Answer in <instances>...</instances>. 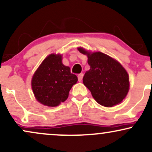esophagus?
<instances>
[{"label": "esophagus", "mask_w": 152, "mask_h": 152, "mask_svg": "<svg viewBox=\"0 0 152 152\" xmlns=\"http://www.w3.org/2000/svg\"><path fill=\"white\" fill-rule=\"evenodd\" d=\"M83 74H80L78 75V81H79V82L81 81L82 78H83Z\"/></svg>", "instance_id": "obj_1"}]
</instances>
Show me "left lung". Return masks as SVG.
<instances>
[{
    "label": "left lung",
    "mask_w": 152,
    "mask_h": 152,
    "mask_svg": "<svg viewBox=\"0 0 152 152\" xmlns=\"http://www.w3.org/2000/svg\"><path fill=\"white\" fill-rule=\"evenodd\" d=\"M78 50L88 56L90 69L85 73L83 84L101 105L111 107L121 103L129 89L127 72L118 61L102 53H88L83 48Z\"/></svg>",
    "instance_id": "obj_1"
}]
</instances>
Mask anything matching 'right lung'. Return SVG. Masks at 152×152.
<instances>
[{
	"label": "right lung",
	"mask_w": 152,
	"mask_h": 152,
	"mask_svg": "<svg viewBox=\"0 0 152 152\" xmlns=\"http://www.w3.org/2000/svg\"><path fill=\"white\" fill-rule=\"evenodd\" d=\"M77 81V76L71 74L70 68L62 64L61 56L50 54L34 74L31 86L38 102L53 107L65 102Z\"/></svg>",
	"instance_id": "1"
}]
</instances>
